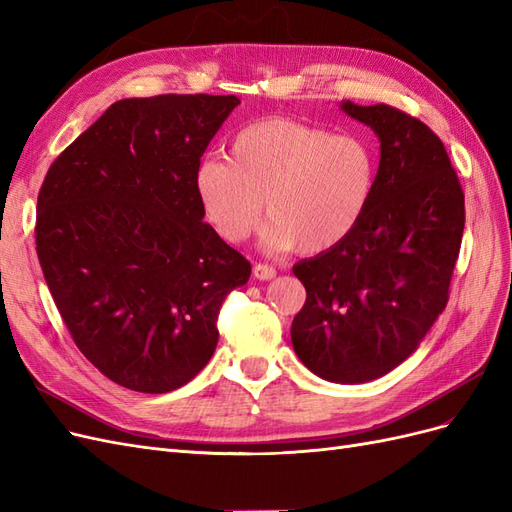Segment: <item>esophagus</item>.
Wrapping results in <instances>:
<instances>
[{
    "instance_id": "esophagus-1",
    "label": "esophagus",
    "mask_w": 512,
    "mask_h": 512,
    "mask_svg": "<svg viewBox=\"0 0 512 512\" xmlns=\"http://www.w3.org/2000/svg\"><path fill=\"white\" fill-rule=\"evenodd\" d=\"M252 273H254L256 280H260V282H269L277 275V271L271 265H265V262H258V265H254Z\"/></svg>"
}]
</instances>
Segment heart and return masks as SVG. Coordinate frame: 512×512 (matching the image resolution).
Masks as SVG:
<instances>
[{"instance_id":"b5f03b06","label":"heart","mask_w":512,"mask_h":512,"mask_svg":"<svg viewBox=\"0 0 512 512\" xmlns=\"http://www.w3.org/2000/svg\"><path fill=\"white\" fill-rule=\"evenodd\" d=\"M376 149L361 134H331L292 119H262L243 128L228 158H205L194 192L205 220L228 243L252 235L262 213L269 250L320 254L359 226L374 198Z\"/></svg>"}]
</instances>
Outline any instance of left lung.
<instances>
[{
    "instance_id": "left-lung-1",
    "label": "left lung",
    "mask_w": 512,
    "mask_h": 512,
    "mask_svg": "<svg viewBox=\"0 0 512 512\" xmlns=\"http://www.w3.org/2000/svg\"><path fill=\"white\" fill-rule=\"evenodd\" d=\"M374 130V198L350 237L292 267L307 290L292 348L322 380L389 374L444 312L466 224L463 192L440 138L393 106L339 102Z\"/></svg>"
}]
</instances>
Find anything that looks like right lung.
<instances>
[{
  "label": "right lung",
  "instance_id": "1",
  "mask_svg": "<svg viewBox=\"0 0 512 512\" xmlns=\"http://www.w3.org/2000/svg\"><path fill=\"white\" fill-rule=\"evenodd\" d=\"M237 96L111 104L51 164L36 252L74 344L138 393L190 382L218 346L220 305L252 267L205 224L194 170Z\"/></svg>",
  "mask_w": 512,
  "mask_h": 512
}]
</instances>
